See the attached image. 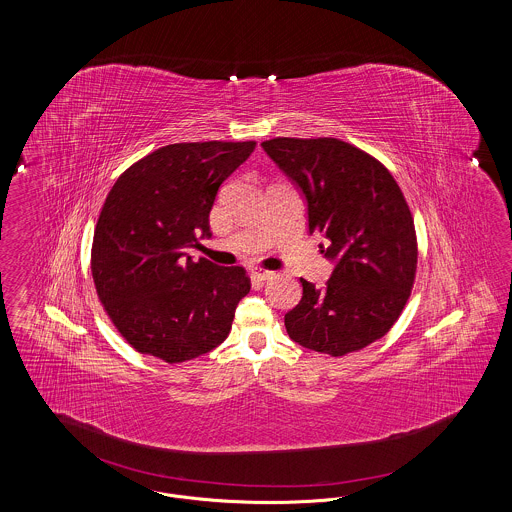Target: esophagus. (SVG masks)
<instances>
[{"label": "esophagus", "instance_id": "1", "mask_svg": "<svg viewBox=\"0 0 512 512\" xmlns=\"http://www.w3.org/2000/svg\"><path fill=\"white\" fill-rule=\"evenodd\" d=\"M251 272H253L255 278H259V280H263V282L274 278V272H272V270H265V268H253Z\"/></svg>", "mask_w": 512, "mask_h": 512}]
</instances>
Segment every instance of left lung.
Wrapping results in <instances>:
<instances>
[{
	"instance_id": "obj_1",
	"label": "left lung",
	"mask_w": 512,
	"mask_h": 512,
	"mask_svg": "<svg viewBox=\"0 0 512 512\" xmlns=\"http://www.w3.org/2000/svg\"><path fill=\"white\" fill-rule=\"evenodd\" d=\"M261 146L305 197L309 234L330 240L322 253L334 263L320 290L301 278V301L284 317L290 338L332 357L380 340L411 295L418 259L397 182L380 161L336 138Z\"/></svg>"
}]
</instances>
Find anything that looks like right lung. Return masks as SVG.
I'll return each mask as SVG.
<instances>
[{"mask_svg": "<svg viewBox=\"0 0 512 512\" xmlns=\"http://www.w3.org/2000/svg\"><path fill=\"white\" fill-rule=\"evenodd\" d=\"M255 142L171 144L122 172L99 213L92 276L99 301L122 338L165 363H184L230 334L249 293L242 267L194 259L211 236L209 213L220 184Z\"/></svg>", "mask_w": 512, "mask_h": 512, "instance_id": "add662e5", "label": "right lung"}]
</instances>
